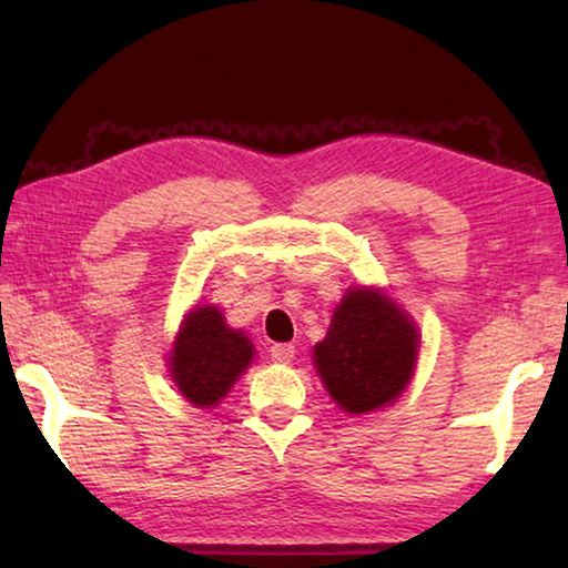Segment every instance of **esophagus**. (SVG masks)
I'll return each mask as SVG.
<instances>
[{
    "mask_svg": "<svg viewBox=\"0 0 568 568\" xmlns=\"http://www.w3.org/2000/svg\"><path fill=\"white\" fill-rule=\"evenodd\" d=\"M293 355H295V345H291V343H273L271 345V358L275 363H291Z\"/></svg>",
    "mask_w": 568,
    "mask_h": 568,
    "instance_id": "esophagus-1",
    "label": "esophagus"
}]
</instances>
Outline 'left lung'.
Listing matches in <instances>:
<instances>
[{
    "mask_svg": "<svg viewBox=\"0 0 568 568\" xmlns=\"http://www.w3.org/2000/svg\"><path fill=\"white\" fill-rule=\"evenodd\" d=\"M313 353L331 398L348 413H371L408 386L418 333L388 297L355 287L335 307L328 335Z\"/></svg>",
    "mask_w": 568,
    "mask_h": 568,
    "instance_id": "obj_1",
    "label": "left lung"
}]
</instances>
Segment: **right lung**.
Wrapping results in <instances>:
<instances>
[{
	"label": "right lung",
	"instance_id": "add662e5",
	"mask_svg": "<svg viewBox=\"0 0 568 568\" xmlns=\"http://www.w3.org/2000/svg\"><path fill=\"white\" fill-rule=\"evenodd\" d=\"M253 361V343L245 333L230 331L213 305L187 313L172 348L170 373L190 403L210 408L225 398L233 383Z\"/></svg>",
	"mask_w": 568,
	"mask_h": 568
}]
</instances>
